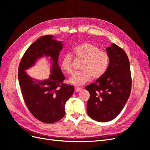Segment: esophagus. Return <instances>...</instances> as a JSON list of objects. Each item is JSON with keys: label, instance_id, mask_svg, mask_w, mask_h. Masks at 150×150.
I'll return each instance as SVG.
<instances>
[{"label": "esophagus", "instance_id": "esophagus-1", "mask_svg": "<svg viewBox=\"0 0 150 150\" xmlns=\"http://www.w3.org/2000/svg\"><path fill=\"white\" fill-rule=\"evenodd\" d=\"M81 90V88H79V87H75L74 88V91H75V92H76V93L80 91Z\"/></svg>", "mask_w": 150, "mask_h": 150}]
</instances>
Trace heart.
I'll return each instance as SVG.
<instances>
[{
	"label": "heart",
	"instance_id": "obj_1",
	"mask_svg": "<svg viewBox=\"0 0 150 150\" xmlns=\"http://www.w3.org/2000/svg\"><path fill=\"white\" fill-rule=\"evenodd\" d=\"M72 55L76 59H83L80 72H76L69 79V83L76 86L87 83L93 79H97L106 73L110 56L106 51L100 50L98 46L89 42H83L72 49ZM72 57L65 54L61 60V67L67 74L72 73Z\"/></svg>",
	"mask_w": 150,
	"mask_h": 150
}]
</instances>
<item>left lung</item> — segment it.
<instances>
[{"instance_id":"obj_1","label":"left lung","mask_w":150,"mask_h":150,"mask_svg":"<svg viewBox=\"0 0 150 150\" xmlns=\"http://www.w3.org/2000/svg\"><path fill=\"white\" fill-rule=\"evenodd\" d=\"M106 51L110 64L106 73L85 88L90 94L88 114L99 122L110 121L120 114L129 97L132 83L129 61L124 50L112 44Z\"/></svg>"}]
</instances>
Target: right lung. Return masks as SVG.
<instances>
[{"label":"right lung","instance_id":"obj_1","mask_svg":"<svg viewBox=\"0 0 150 150\" xmlns=\"http://www.w3.org/2000/svg\"><path fill=\"white\" fill-rule=\"evenodd\" d=\"M62 49L61 42L54 40L52 35L42 36L26 50L19 66L18 79L24 102L31 114L45 123H54L64 116V105L74 91L73 86L63 82L65 78L57 62ZM44 55L53 61L52 74L48 80L39 81L25 70Z\"/></svg>","mask_w":150,"mask_h":150}]
</instances>
